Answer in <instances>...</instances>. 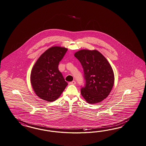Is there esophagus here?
Listing matches in <instances>:
<instances>
[{"label": "esophagus", "instance_id": "esophagus-1", "mask_svg": "<svg viewBox=\"0 0 146 146\" xmlns=\"http://www.w3.org/2000/svg\"><path fill=\"white\" fill-rule=\"evenodd\" d=\"M75 83H76V82H75V81H73L72 82H70L69 83V84H70V85H74V84H75Z\"/></svg>", "mask_w": 146, "mask_h": 146}]
</instances>
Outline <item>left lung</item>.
Returning a JSON list of instances; mask_svg holds the SVG:
<instances>
[{
	"label": "left lung",
	"mask_w": 146,
	"mask_h": 146,
	"mask_svg": "<svg viewBox=\"0 0 146 146\" xmlns=\"http://www.w3.org/2000/svg\"><path fill=\"white\" fill-rule=\"evenodd\" d=\"M74 56L81 64L84 71L85 87L81 94L87 103H100L110 94L114 83V74L106 58L97 50L82 49Z\"/></svg>",
	"instance_id": "obj_1"
}]
</instances>
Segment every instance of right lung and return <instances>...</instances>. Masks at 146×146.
Masks as SVG:
<instances>
[{
    "instance_id": "right-lung-1",
    "label": "right lung",
    "mask_w": 146,
    "mask_h": 146,
    "mask_svg": "<svg viewBox=\"0 0 146 146\" xmlns=\"http://www.w3.org/2000/svg\"><path fill=\"white\" fill-rule=\"evenodd\" d=\"M67 48L59 46L49 48L40 56L32 67L30 81L36 95L51 102L59 98L68 83L58 70L59 62Z\"/></svg>"
}]
</instances>
